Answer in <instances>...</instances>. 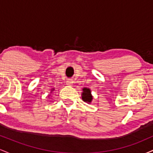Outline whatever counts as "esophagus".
I'll return each instance as SVG.
<instances>
[{
	"label": "esophagus",
	"instance_id": "1",
	"mask_svg": "<svg viewBox=\"0 0 153 153\" xmlns=\"http://www.w3.org/2000/svg\"><path fill=\"white\" fill-rule=\"evenodd\" d=\"M73 83V81L72 79H68V80H67V85H72Z\"/></svg>",
	"mask_w": 153,
	"mask_h": 153
}]
</instances>
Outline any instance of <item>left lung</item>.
<instances>
[{"label":"left lung","mask_w":153,"mask_h":153,"mask_svg":"<svg viewBox=\"0 0 153 153\" xmlns=\"http://www.w3.org/2000/svg\"><path fill=\"white\" fill-rule=\"evenodd\" d=\"M82 99L85 102L91 103L92 101V96H91V91L88 88H83L82 89Z\"/></svg>","instance_id":"obj_1"}]
</instances>
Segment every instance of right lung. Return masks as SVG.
I'll return each instance as SVG.
<instances>
[{
	"mask_svg": "<svg viewBox=\"0 0 153 153\" xmlns=\"http://www.w3.org/2000/svg\"><path fill=\"white\" fill-rule=\"evenodd\" d=\"M52 91H54V90H52Z\"/></svg>",
	"mask_w": 153,
	"mask_h": 153,
	"instance_id": "add662e5",
	"label": "right lung"
}]
</instances>
